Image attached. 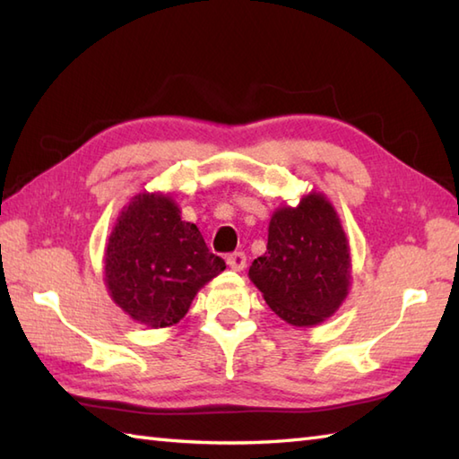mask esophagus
I'll use <instances>...</instances> for the list:
<instances>
[{
	"label": "esophagus",
	"mask_w": 459,
	"mask_h": 459,
	"mask_svg": "<svg viewBox=\"0 0 459 459\" xmlns=\"http://www.w3.org/2000/svg\"><path fill=\"white\" fill-rule=\"evenodd\" d=\"M227 264L230 270L242 272L247 268V255L245 252H232V255L227 256Z\"/></svg>",
	"instance_id": "1"
}]
</instances>
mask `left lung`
Listing matches in <instances>:
<instances>
[{"label": "left lung", "instance_id": "obj_1", "mask_svg": "<svg viewBox=\"0 0 459 459\" xmlns=\"http://www.w3.org/2000/svg\"><path fill=\"white\" fill-rule=\"evenodd\" d=\"M270 309L294 327L324 324L343 304L351 286V250L333 204L309 191L296 207H278L268 247L248 270Z\"/></svg>", "mask_w": 459, "mask_h": 459}]
</instances>
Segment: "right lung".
Instances as JSON below:
<instances>
[{"mask_svg": "<svg viewBox=\"0 0 459 459\" xmlns=\"http://www.w3.org/2000/svg\"><path fill=\"white\" fill-rule=\"evenodd\" d=\"M227 268L169 193L143 191L116 219L104 252L112 301L150 329L179 324L197 291Z\"/></svg>", "mask_w": 459, "mask_h": 459, "instance_id": "1", "label": "right lung"}]
</instances>
